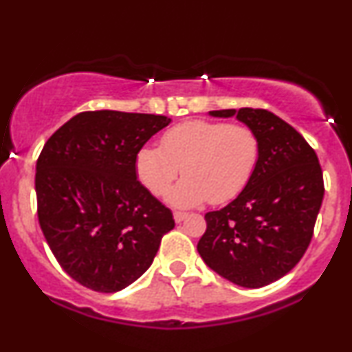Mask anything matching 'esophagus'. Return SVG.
<instances>
[{
	"instance_id": "obj_1",
	"label": "esophagus",
	"mask_w": 352,
	"mask_h": 352,
	"mask_svg": "<svg viewBox=\"0 0 352 352\" xmlns=\"http://www.w3.org/2000/svg\"><path fill=\"white\" fill-rule=\"evenodd\" d=\"M187 218H188V214L182 213V211H175V213H173V219H175V223H182L184 219H187Z\"/></svg>"
}]
</instances>
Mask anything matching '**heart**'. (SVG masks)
<instances>
[{"mask_svg": "<svg viewBox=\"0 0 352 352\" xmlns=\"http://www.w3.org/2000/svg\"><path fill=\"white\" fill-rule=\"evenodd\" d=\"M261 151L259 135L248 126L187 121L162 135V147L138 151L135 173L152 195L162 197L182 168L185 179L167 197L175 208H193L208 200L224 203L252 179Z\"/></svg>", "mask_w": 352, "mask_h": 352, "instance_id": "heart-1", "label": "heart"}]
</instances>
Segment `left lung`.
Returning <instances> with one entry per match:
<instances>
[{
  "label": "left lung",
  "mask_w": 352,
  "mask_h": 352,
  "mask_svg": "<svg viewBox=\"0 0 352 352\" xmlns=\"http://www.w3.org/2000/svg\"><path fill=\"white\" fill-rule=\"evenodd\" d=\"M256 131L261 159L231 203L205 214L198 252L211 270L245 289L265 287L302 259L323 201V172L315 151L289 122L267 109H219Z\"/></svg>",
  "instance_id": "8db88e82"
}]
</instances>
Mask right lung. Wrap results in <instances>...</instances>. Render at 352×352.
Listing matches in <instances>:
<instances>
[{"instance_id":"right-lung-1","label":"right lung","mask_w":352,"mask_h":352,"mask_svg":"<svg viewBox=\"0 0 352 352\" xmlns=\"http://www.w3.org/2000/svg\"><path fill=\"white\" fill-rule=\"evenodd\" d=\"M170 122L159 114L85 111L45 142L36 165L41 230L62 269L87 289H126L175 226L135 175L138 151Z\"/></svg>"}]
</instances>
